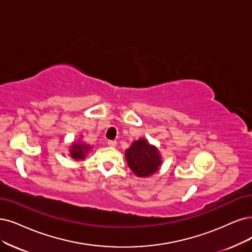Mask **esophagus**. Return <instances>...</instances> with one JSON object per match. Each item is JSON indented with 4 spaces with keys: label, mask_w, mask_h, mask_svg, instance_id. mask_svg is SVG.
Wrapping results in <instances>:
<instances>
[{
    "label": "esophagus",
    "mask_w": 252,
    "mask_h": 252,
    "mask_svg": "<svg viewBox=\"0 0 252 252\" xmlns=\"http://www.w3.org/2000/svg\"><path fill=\"white\" fill-rule=\"evenodd\" d=\"M108 145H109L110 147H115V146L117 145V142H116L115 140H109V141H108Z\"/></svg>",
    "instance_id": "34e87169"
}]
</instances>
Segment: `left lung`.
Returning <instances> with one entry per match:
<instances>
[{
    "label": "left lung",
    "instance_id": "obj_1",
    "mask_svg": "<svg viewBox=\"0 0 252 252\" xmlns=\"http://www.w3.org/2000/svg\"><path fill=\"white\" fill-rule=\"evenodd\" d=\"M126 163L138 178H148L156 173L162 165V156L158 147L146 138L134 141L125 153Z\"/></svg>",
    "mask_w": 252,
    "mask_h": 252
}]
</instances>
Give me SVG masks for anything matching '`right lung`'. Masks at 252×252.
<instances>
[{
    "instance_id": "1",
    "label": "right lung",
    "mask_w": 252,
    "mask_h": 252,
    "mask_svg": "<svg viewBox=\"0 0 252 252\" xmlns=\"http://www.w3.org/2000/svg\"><path fill=\"white\" fill-rule=\"evenodd\" d=\"M93 146L90 144H87L85 141H83L82 137H80L78 140L74 139V141H72L68 147V155L70 158L74 161H83L86 159L87 155L92 151Z\"/></svg>"
}]
</instances>
